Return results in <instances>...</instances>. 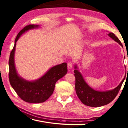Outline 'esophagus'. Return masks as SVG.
Returning a JSON list of instances; mask_svg holds the SVG:
<instances>
[{"instance_id":"esophagus-1","label":"esophagus","mask_w":128,"mask_h":128,"mask_svg":"<svg viewBox=\"0 0 128 128\" xmlns=\"http://www.w3.org/2000/svg\"><path fill=\"white\" fill-rule=\"evenodd\" d=\"M73 66V62H70L68 63V68L69 69H71Z\"/></svg>"}]
</instances>
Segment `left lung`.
<instances>
[{"label":"left lung","mask_w":128,"mask_h":128,"mask_svg":"<svg viewBox=\"0 0 128 128\" xmlns=\"http://www.w3.org/2000/svg\"><path fill=\"white\" fill-rule=\"evenodd\" d=\"M111 38L118 43L123 47L120 40L112 32L108 34ZM74 75L75 77V91L78 98L86 106L93 107H100L111 102L115 98L120 90L121 86L124 82V78L120 84L112 90L106 91H98L92 88L84 79L82 75L77 69L76 65L74 66Z\"/></svg>","instance_id":"left-lung-1"}]
</instances>
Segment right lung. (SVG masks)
I'll return each mask as SVG.
<instances>
[{
	"label": "right lung",
	"instance_id": "1",
	"mask_svg": "<svg viewBox=\"0 0 128 128\" xmlns=\"http://www.w3.org/2000/svg\"><path fill=\"white\" fill-rule=\"evenodd\" d=\"M38 27L39 25H29L19 32L16 37L9 60V78L11 86L23 100L32 103H42L47 100L53 93L56 81L68 72L66 62H63L51 68L44 75L34 81L25 80L18 75L14 61L16 42L25 32Z\"/></svg>",
	"mask_w": 128,
	"mask_h": 128
}]
</instances>
